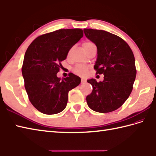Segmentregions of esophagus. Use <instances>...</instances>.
<instances>
[{
    "label": "esophagus",
    "mask_w": 156,
    "mask_h": 156,
    "mask_svg": "<svg viewBox=\"0 0 156 156\" xmlns=\"http://www.w3.org/2000/svg\"><path fill=\"white\" fill-rule=\"evenodd\" d=\"M86 82V81L85 80V79H81V83L83 84V83H85Z\"/></svg>",
    "instance_id": "34e87169"
}]
</instances>
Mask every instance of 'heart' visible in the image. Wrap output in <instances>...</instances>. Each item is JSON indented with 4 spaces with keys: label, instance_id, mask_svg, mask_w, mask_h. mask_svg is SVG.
<instances>
[{
    "label": "heart",
    "instance_id": "obj_1",
    "mask_svg": "<svg viewBox=\"0 0 156 156\" xmlns=\"http://www.w3.org/2000/svg\"><path fill=\"white\" fill-rule=\"evenodd\" d=\"M95 45V44L91 42H85L83 43V47L84 50L86 51V50L89 48L91 47V46ZM88 70V67L85 65H78L77 66H75V67L73 69V71L74 73L78 75H84L86 73L87 71Z\"/></svg>",
    "mask_w": 156,
    "mask_h": 156
}]
</instances>
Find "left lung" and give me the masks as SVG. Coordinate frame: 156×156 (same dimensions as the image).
Listing matches in <instances>:
<instances>
[{
	"label": "left lung",
	"instance_id": "left-lung-1",
	"mask_svg": "<svg viewBox=\"0 0 156 156\" xmlns=\"http://www.w3.org/2000/svg\"><path fill=\"white\" fill-rule=\"evenodd\" d=\"M85 36L97 46L94 65L97 74H104V81L91 79L87 82L93 90L86 98L88 106L98 112L117 110L131 94L136 70L134 55L121 37L104 30L84 29Z\"/></svg>",
	"mask_w": 156,
	"mask_h": 156
}]
</instances>
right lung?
Returning a JSON list of instances; mask_svg holds the SVG:
<instances>
[{
  "mask_svg": "<svg viewBox=\"0 0 156 156\" xmlns=\"http://www.w3.org/2000/svg\"><path fill=\"white\" fill-rule=\"evenodd\" d=\"M83 36L81 29H60L36 37L25 52L21 71L24 85L31 104L45 114L64 110L68 93L81 83L70 73L60 79L56 74L62 67L70 49Z\"/></svg>",
  "mask_w": 156,
  "mask_h": 156,
  "instance_id": "add662e5",
  "label": "right lung"
}]
</instances>
